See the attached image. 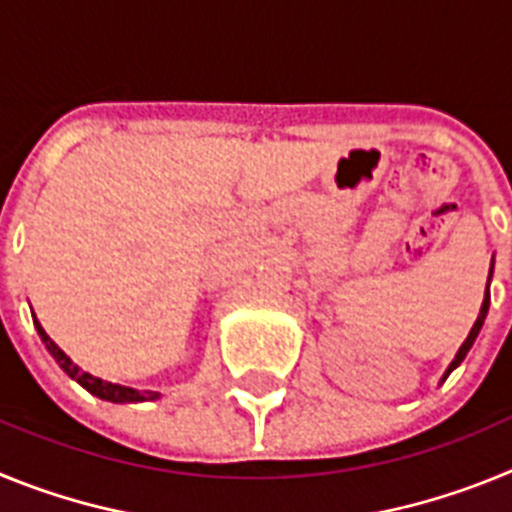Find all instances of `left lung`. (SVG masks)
Segmentation results:
<instances>
[{
  "label": "left lung",
  "mask_w": 512,
  "mask_h": 512,
  "mask_svg": "<svg viewBox=\"0 0 512 512\" xmlns=\"http://www.w3.org/2000/svg\"><path fill=\"white\" fill-rule=\"evenodd\" d=\"M492 274V271H490ZM487 292H490V282H487ZM487 310H490V295L485 297V302H482V310H479V318H477V323L472 325V330H469V336H467V341L461 343V348H459V354H456V359L451 361V366H449V372H446V377H449L451 372H454L456 366L461 364V361H464V356L469 354V348H472V343H474V338L479 336V330H482V323H485V318H487ZM443 377V379H446Z\"/></svg>",
  "instance_id": "8db88e82"
}]
</instances>
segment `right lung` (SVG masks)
Listing matches in <instances>:
<instances>
[{
  "label": "right lung",
  "instance_id": "1",
  "mask_svg": "<svg viewBox=\"0 0 512 512\" xmlns=\"http://www.w3.org/2000/svg\"><path fill=\"white\" fill-rule=\"evenodd\" d=\"M35 328H38V336L43 338L45 348L51 351L53 359L58 361V366H61L63 372L69 374L71 379H76V382L84 387V390H89L92 395L102 397V400H110V402H143V400H156L158 392H138V390H130V387H120V384H112V382H102V379L92 377V374L81 372L79 366L74 364V361L69 359V356L63 354L61 348L56 346V343L51 341V336L45 333L43 325L38 323V318H35Z\"/></svg>",
  "mask_w": 512,
  "mask_h": 512
}]
</instances>
